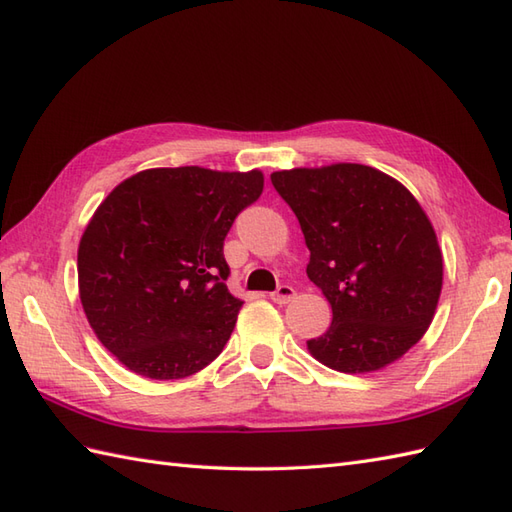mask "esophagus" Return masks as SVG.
<instances>
[{
  "instance_id": "1",
  "label": "esophagus",
  "mask_w": 512,
  "mask_h": 512,
  "mask_svg": "<svg viewBox=\"0 0 512 512\" xmlns=\"http://www.w3.org/2000/svg\"><path fill=\"white\" fill-rule=\"evenodd\" d=\"M294 294H296V290L292 288V285H279V288L270 294V299L279 305H285L294 299Z\"/></svg>"
}]
</instances>
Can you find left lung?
Wrapping results in <instances>:
<instances>
[{"label": "left lung", "mask_w": 512, "mask_h": 512, "mask_svg": "<svg viewBox=\"0 0 512 512\" xmlns=\"http://www.w3.org/2000/svg\"><path fill=\"white\" fill-rule=\"evenodd\" d=\"M270 181L301 224L307 277L334 312L307 349L342 373L399 360L430 327L443 288L441 248L417 198L360 163L283 170Z\"/></svg>", "instance_id": "8db88e82"}]
</instances>
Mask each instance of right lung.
Returning a JSON list of instances; mask_svg holds the SVG:
<instances>
[{"label": "right lung", "mask_w": 512, "mask_h": 512, "mask_svg": "<svg viewBox=\"0 0 512 512\" xmlns=\"http://www.w3.org/2000/svg\"><path fill=\"white\" fill-rule=\"evenodd\" d=\"M264 192V174L187 168L126 178L93 213L78 288L95 336L126 368L181 379L218 358L242 301L222 246Z\"/></svg>", "instance_id": "add662e5"}]
</instances>
